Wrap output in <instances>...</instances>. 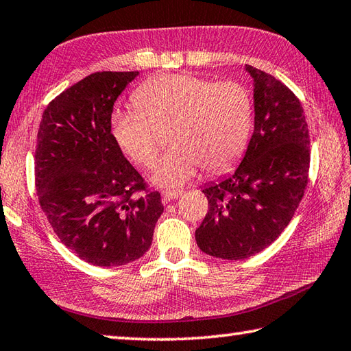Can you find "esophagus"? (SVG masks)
<instances>
[{
    "label": "esophagus",
    "mask_w": 351,
    "mask_h": 351,
    "mask_svg": "<svg viewBox=\"0 0 351 351\" xmlns=\"http://www.w3.org/2000/svg\"><path fill=\"white\" fill-rule=\"evenodd\" d=\"M182 196V190H164L162 192V202H170Z\"/></svg>",
    "instance_id": "1"
}]
</instances>
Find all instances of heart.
I'll use <instances>...</instances> for the list:
<instances>
[{"label":"heart","instance_id":"obj_1","mask_svg":"<svg viewBox=\"0 0 351 351\" xmlns=\"http://www.w3.org/2000/svg\"><path fill=\"white\" fill-rule=\"evenodd\" d=\"M133 103L112 114V135L124 155L149 169L162 147V133L170 130L173 149L152 171L159 187H181L202 167L222 173L242 156L250 138L253 103L238 81L162 73L139 86Z\"/></svg>","mask_w":351,"mask_h":351}]
</instances>
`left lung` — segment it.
I'll return each mask as SVG.
<instances>
[{"mask_svg":"<svg viewBox=\"0 0 351 351\" xmlns=\"http://www.w3.org/2000/svg\"><path fill=\"white\" fill-rule=\"evenodd\" d=\"M254 81V132L234 173L206 186L208 212L196 228L210 256L245 259L290 224L308 182L310 138L295 93L275 76L245 66Z\"/></svg>","mask_w":351,"mask_h":351,"instance_id":"left-lung-1","label":"left lung"}]
</instances>
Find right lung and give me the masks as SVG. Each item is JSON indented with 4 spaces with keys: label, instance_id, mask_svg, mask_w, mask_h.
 Listing matches in <instances>:
<instances>
[{
    "label": "right lung",
    "instance_id": "add662e5",
    "mask_svg": "<svg viewBox=\"0 0 351 351\" xmlns=\"http://www.w3.org/2000/svg\"><path fill=\"white\" fill-rule=\"evenodd\" d=\"M138 72H97L50 101L35 149L41 210L88 264L117 267L149 250L164 206L112 135L117 98Z\"/></svg>",
    "mask_w": 351,
    "mask_h": 351
}]
</instances>
